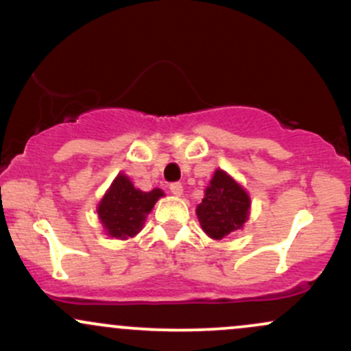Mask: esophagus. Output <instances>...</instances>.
Returning a JSON list of instances; mask_svg holds the SVG:
<instances>
[{"label":"esophagus","instance_id":"esophagus-1","mask_svg":"<svg viewBox=\"0 0 351 351\" xmlns=\"http://www.w3.org/2000/svg\"><path fill=\"white\" fill-rule=\"evenodd\" d=\"M170 191L175 196H181V195H183V184L178 183V181H176V183H171L170 184Z\"/></svg>","mask_w":351,"mask_h":351}]
</instances>
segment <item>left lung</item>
<instances>
[{"instance_id":"obj_1","label":"left lung","mask_w":351,"mask_h":351,"mask_svg":"<svg viewBox=\"0 0 351 351\" xmlns=\"http://www.w3.org/2000/svg\"><path fill=\"white\" fill-rule=\"evenodd\" d=\"M249 201L247 193L223 170H216L211 183L204 191V198L196 208L203 231L213 239H223L243 228L247 221Z\"/></svg>"}]
</instances>
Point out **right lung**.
I'll list each match as a JSON object with an SVG mask.
<instances>
[{
  "label": "right lung",
  "mask_w": 351,
  "mask_h": 351,
  "mask_svg": "<svg viewBox=\"0 0 351 351\" xmlns=\"http://www.w3.org/2000/svg\"><path fill=\"white\" fill-rule=\"evenodd\" d=\"M160 196H163L162 189L140 191L127 176L119 175L100 201L99 217L112 237L127 239L142 229L145 216Z\"/></svg>",
  "instance_id": "1"
}]
</instances>
